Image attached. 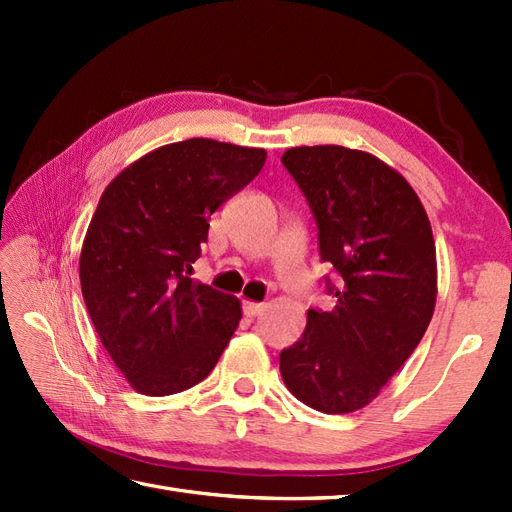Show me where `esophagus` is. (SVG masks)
<instances>
[{
  "label": "esophagus",
  "mask_w": 512,
  "mask_h": 512,
  "mask_svg": "<svg viewBox=\"0 0 512 512\" xmlns=\"http://www.w3.org/2000/svg\"><path fill=\"white\" fill-rule=\"evenodd\" d=\"M264 310V303H255V301H244V314L246 317H257L259 312Z\"/></svg>",
  "instance_id": "esophagus-1"
}]
</instances>
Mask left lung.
<instances>
[{
  "instance_id": "8db88e82",
  "label": "left lung",
  "mask_w": 512,
  "mask_h": 512,
  "mask_svg": "<svg viewBox=\"0 0 512 512\" xmlns=\"http://www.w3.org/2000/svg\"><path fill=\"white\" fill-rule=\"evenodd\" d=\"M319 226V250L341 275L330 312L308 310L306 332L279 354L290 394L323 413L369 405L427 332L438 262L427 211L387 162L341 145L281 156Z\"/></svg>"
}]
</instances>
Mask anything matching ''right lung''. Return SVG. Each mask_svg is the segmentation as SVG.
<instances>
[{"instance_id": "obj_1", "label": "right lung", "mask_w": 512, "mask_h": 512, "mask_svg": "<svg viewBox=\"0 0 512 512\" xmlns=\"http://www.w3.org/2000/svg\"><path fill=\"white\" fill-rule=\"evenodd\" d=\"M266 149L189 138L107 184L79 257L94 330L138 394L198 385L220 361L242 303L191 279L209 217L262 171Z\"/></svg>"}]
</instances>
